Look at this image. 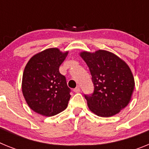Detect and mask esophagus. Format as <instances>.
Listing matches in <instances>:
<instances>
[{
	"label": "esophagus",
	"mask_w": 149,
	"mask_h": 149,
	"mask_svg": "<svg viewBox=\"0 0 149 149\" xmlns=\"http://www.w3.org/2000/svg\"><path fill=\"white\" fill-rule=\"evenodd\" d=\"M74 92L76 93H80V92H81V89H80V87H78V86H77V87H76L75 89H74Z\"/></svg>",
	"instance_id": "obj_1"
}]
</instances>
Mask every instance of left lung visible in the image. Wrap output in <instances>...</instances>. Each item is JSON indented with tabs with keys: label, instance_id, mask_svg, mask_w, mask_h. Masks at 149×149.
Here are the masks:
<instances>
[{
	"label": "left lung",
	"instance_id": "left-lung-1",
	"mask_svg": "<svg viewBox=\"0 0 149 149\" xmlns=\"http://www.w3.org/2000/svg\"><path fill=\"white\" fill-rule=\"evenodd\" d=\"M80 56L89 67L94 84L93 94L84 96L89 110L101 117L119 113L131 101L134 93L135 82L130 67L105 50L82 51Z\"/></svg>",
	"mask_w": 149,
	"mask_h": 149
}]
</instances>
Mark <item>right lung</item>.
I'll return each mask as SVG.
<instances>
[{
	"mask_svg": "<svg viewBox=\"0 0 149 149\" xmlns=\"http://www.w3.org/2000/svg\"><path fill=\"white\" fill-rule=\"evenodd\" d=\"M68 54L51 48L33 55L27 62L22 77V93L31 110L53 116L65 110L70 89L59 68Z\"/></svg>",
	"mask_w": 149,
	"mask_h": 149,
	"instance_id": "obj_1",
	"label": "right lung"
}]
</instances>
